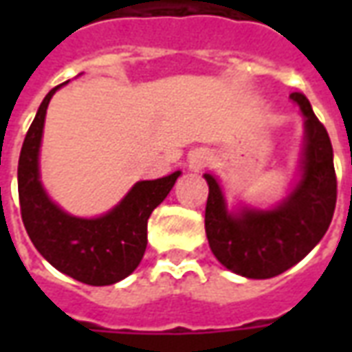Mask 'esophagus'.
<instances>
[{"label":"esophagus","mask_w":352,"mask_h":352,"mask_svg":"<svg viewBox=\"0 0 352 352\" xmlns=\"http://www.w3.org/2000/svg\"><path fill=\"white\" fill-rule=\"evenodd\" d=\"M209 164V154L206 151H194L190 154V158H188V166L194 171H199V169H204Z\"/></svg>","instance_id":"obj_1"}]
</instances>
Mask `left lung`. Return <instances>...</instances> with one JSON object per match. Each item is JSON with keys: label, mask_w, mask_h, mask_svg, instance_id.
<instances>
[{"label": "left lung", "mask_w": 352, "mask_h": 352, "mask_svg": "<svg viewBox=\"0 0 352 352\" xmlns=\"http://www.w3.org/2000/svg\"><path fill=\"white\" fill-rule=\"evenodd\" d=\"M305 116L303 177L294 192L273 211H226L221 188L206 173L209 196L206 234L224 267L249 279H270L307 256L330 226L338 199V179L328 131L302 92L290 96Z\"/></svg>", "instance_id": "obj_1"}]
</instances>
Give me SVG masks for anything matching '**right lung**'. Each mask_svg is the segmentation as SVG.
Listing matches in <instances>:
<instances>
[{
  "label": "right lung",
  "instance_id": "obj_1",
  "mask_svg": "<svg viewBox=\"0 0 352 352\" xmlns=\"http://www.w3.org/2000/svg\"><path fill=\"white\" fill-rule=\"evenodd\" d=\"M60 87L45 96L20 151V214L35 249L58 272L92 287H105L128 277L139 265L146 249L148 217L166 199L181 171L141 181L100 219H77L64 213L47 198L37 168L47 107Z\"/></svg>",
  "mask_w": 352,
  "mask_h": 352
}]
</instances>
